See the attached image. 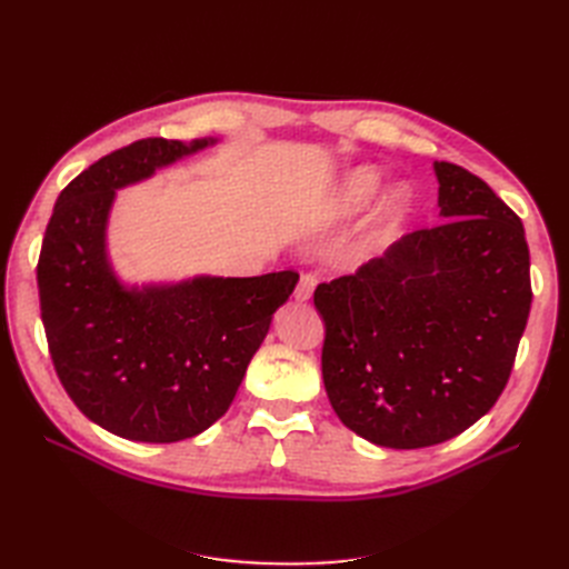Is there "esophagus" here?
Returning <instances> with one entry per match:
<instances>
[{
    "label": "esophagus",
    "instance_id": "esophagus-1",
    "mask_svg": "<svg viewBox=\"0 0 569 569\" xmlns=\"http://www.w3.org/2000/svg\"><path fill=\"white\" fill-rule=\"evenodd\" d=\"M316 284H318V274H313V272H303V274H301V280H299V284H297L295 297H297L299 301H308V299L313 297V289H316Z\"/></svg>",
    "mask_w": 569,
    "mask_h": 569
}]
</instances>
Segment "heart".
Wrapping results in <instances>:
<instances>
[{"label":"heart","mask_w":569,"mask_h":569,"mask_svg":"<svg viewBox=\"0 0 569 569\" xmlns=\"http://www.w3.org/2000/svg\"><path fill=\"white\" fill-rule=\"evenodd\" d=\"M382 184V176L377 168H358L343 182L341 192L337 197V211L341 216H351L356 211L363 209V206L377 194V189ZM406 197L401 192H396L391 197V206H403Z\"/></svg>","instance_id":"b5f03b06"}]
</instances>
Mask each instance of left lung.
<instances>
[{
	"mask_svg": "<svg viewBox=\"0 0 569 569\" xmlns=\"http://www.w3.org/2000/svg\"><path fill=\"white\" fill-rule=\"evenodd\" d=\"M435 173L443 222L313 295L327 399L387 449H425L487 416L531 306L522 220L470 170L437 161Z\"/></svg>",
	"mask_w": 569,
	"mask_h": 569,
	"instance_id": "left-lung-1",
	"label": "left lung"
}]
</instances>
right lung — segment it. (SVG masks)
Returning <instances> with one entry per match:
<instances>
[{"instance_id":"1","label":"right lung","mask_w":569,"mask_h":569,"mask_svg":"<svg viewBox=\"0 0 569 569\" xmlns=\"http://www.w3.org/2000/svg\"><path fill=\"white\" fill-rule=\"evenodd\" d=\"M216 144L147 137L111 151L68 182L38 261L51 363L73 403L107 432L173 443L228 412L272 313L299 272L120 284L107 256L116 189Z\"/></svg>"}]
</instances>
